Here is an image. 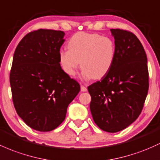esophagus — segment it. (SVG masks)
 <instances>
[{
    "label": "esophagus",
    "instance_id": "34e87169",
    "mask_svg": "<svg viewBox=\"0 0 160 160\" xmlns=\"http://www.w3.org/2000/svg\"><path fill=\"white\" fill-rule=\"evenodd\" d=\"M80 90L82 91V92H86V91L87 90V87H85V86H83V85H80Z\"/></svg>",
    "mask_w": 160,
    "mask_h": 160
}]
</instances>
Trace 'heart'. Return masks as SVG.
Listing matches in <instances>:
<instances>
[{"mask_svg": "<svg viewBox=\"0 0 160 160\" xmlns=\"http://www.w3.org/2000/svg\"><path fill=\"white\" fill-rule=\"evenodd\" d=\"M68 48L61 49L58 52L61 69L67 74L74 76L80 65L84 80H98L106 76L116 57L114 40L98 33H76L68 41Z\"/></svg>", "mask_w": 160, "mask_h": 160, "instance_id": "obj_1", "label": "heart"}]
</instances>
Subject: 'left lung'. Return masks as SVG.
I'll return each instance as SVG.
<instances>
[{"label":"left lung","mask_w":160,"mask_h":160,"mask_svg":"<svg viewBox=\"0 0 160 160\" xmlns=\"http://www.w3.org/2000/svg\"><path fill=\"white\" fill-rule=\"evenodd\" d=\"M116 57L109 72L91 84L90 111L96 125L115 133L139 117L149 89L147 58L143 45L131 32L112 29Z\"/></svg>","instance_id":"left-lung-1"}]
</instances>
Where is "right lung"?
<instances>
[{
  "label": "right lung",
  "instance_id": "add662e5",
  "mask_svg": "<svg viewBox=\"0 0 160 160\" xmlns=\"http://www.w3.org/2000/svg\"><path fill=\"white\" fill-rule=\"evenodd\" d=\"M64 32L39 29L26 34L13 54L10 73L17 114L31 128L51 131L65 119L80 84L61 69L58 52Z\"/></svg>",
  "mask_w": 160,
  "mask_h": 160
}]
</instances>
